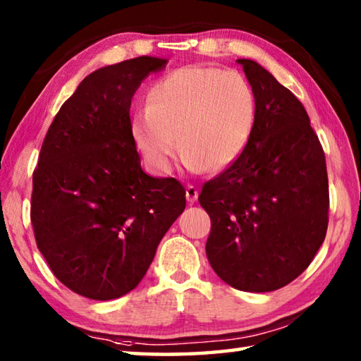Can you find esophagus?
Wrapping results in <instances>:
<instances>
[{"label":"esophagus","instance_id":"1","mask_svg":"<svg viewBox=\"0 0 361 361\" xmlns=\"http://www.w3.org/2000/svg\"><path fill=\"white\" fill-rule=\"evenodd\" d=\"M197 197H199V189L195 188V186H192V185H188L186 186V199H188V202L194 204L195 200H197Z\"/></svg>","mask_w":361,"mask_h":361}]
</instances>
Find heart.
<instances>
[{"mask_svg": "<svg viewBox=\"0 0 361 361\" xmlns=\"http://www.w3.org/2000/svg\"><path fill=\"white\" fill-rule=\"evenodd\" d=\"M256 116L258 97L242 73L188 65L152 84L132 132L157 170L172 169L180 146L189 170L216 173L247 149Z\"/></svg>", "mask_w": 361, "mask_h": 361, "instance_id": "b5f03b06", "label": "heart"}]
</instances>
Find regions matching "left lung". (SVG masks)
<instances>
[{
    "label": "left lung",
    "mask_w": 361,
    "mask_h": 361,
    "mask_svg": "<svg viewBox=\"0 0 361 361\" xmlns=\"http://www.w3.org/2000/svg\"><path fill=\"white\" fill-rule=\"evenodd\" d=\"M237 62L258 97L253 137L199 202L212 219L213 271L237 290L264 293L301 276L325 240L326 161L302 103L259 63Z\"/></svg>",
    "instance_id": "8db88e82"
}]
</instances>
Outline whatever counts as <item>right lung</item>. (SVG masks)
Wrapping results in <instances>:
<instances>
[{
	"instance_id": "1",
	"label": "right lung",
	"mask_w": 361,
	"mask_h": 361,
	"mask_svg": "<svg viewBox=\"0 0 361 361\" xmlns=\"http://www.w3.org/2000/svg\"><path fill=\"white\" fill-rule=\"evenodd\" d=\"M166 65L142 56L90 73L41 146L30 210L36 245L66 288L95 301L135 288L186 207L178 180L143 172L132 133V97Z\"/></svg>"
}]
</instances>
